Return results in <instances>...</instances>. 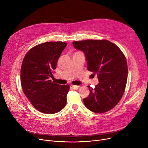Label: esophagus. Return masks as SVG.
<instances>
[{
	"label": "esophagus",
	"mask_w": 148,
	"mask_h": 148,
	"mask_svg": "<svg viewBox=\"0 0 148 148\" xmlns=\"http://www.w3.org/2000/svg\"><path fill=\"white\" fill-rule=\"evenodd\" d=\"M71 88H73V89H74V90H78V88L79 87V86H73V85H71Z\"/></svg>",
	"instance_id": "34e87169"
}]
</instances>
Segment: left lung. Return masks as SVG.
<instances>
[{"instance_id":"left-lung-1","label":"left lung","mask_w":148,"mask_h":148,"mask_svg":"<svg viewBox=\"0 0 148 148\" xmlns=\"http://www.w3.org/2000/svg\"><path fill=\"white\" fill-rule=\"evenodd\" d=\"M75 49L83 51L87 69L97 74L99 83L83 99L85 106L95 113L106 112L117 105L125 91L128 77L126 60L115 44L106 40L73 41Z\"/></svg>"}]
</instances>
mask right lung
Returning <instances> with one entry per match:
<instances>
[{
  "label": "right lung",
  "mask_w": 148,
  "mask_h": 148,
  "mask_svg": "<svg viewBox=\"0 0 148 148\" xmlns=\"http://www.w3.org/2000/svg\"><path fill=\"white\" fill-rule=\"evenodd\" d=\"M66 46V43L61 41L38 45L27 53L23 60L20 79L23 92L42 113H57L67 103L69 85H59L50 79Z\"/></svg>",
  "instance_id": "add662e5"
}]
</instances>
